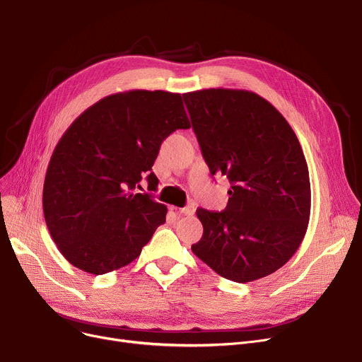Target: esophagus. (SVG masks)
<instances>
[{
	"label": "esophagus",
	"mask_w": 362,
	"mask_h": 362,
	"mask_svg": "<svg viewBox=\"0 0 362 362\" xmlns=\"http://www.w3.org/2000/svg\"><path fill=\"white\" fill-rule=\"evenodd\" d=\"M175 210H177V213L183 214V216H194L195 214V205H187L185 208H175Z\"/></svg>",
	"instance_id": "1"
}]
</instances>
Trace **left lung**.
Returning a JSON list of instances; mask_svg holds the SVG:
<instances>
[{"mask_svg":"<svg viewBox=\"0 0 362 362\" xmlns=\"http://www.w3.org/2000/svg\"><path fill=\"white\" fill-rule=\"evenodd\" d=\"M183 100L211 176L232 185L226 210H197L204 233L192 252L232 281L274 273L296 252L310 221V173L295 132L255 92L213 88Z\"/></svg>","mask_w":362,"mask_h":362,"instance_id":"left-lung-1","label":"left lung"}]
</instances>
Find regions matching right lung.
Returning <instances> with one entry per match:
<instances>
[{"label": "right lung", "instance_id": "right-lung-1", "mask_svg": "<svg viewBox=\"0 0 362 362\" xmlns=\"http://www.w3.org/2000/svg\"><path fill=\"white\" fill-rule=\"evenodd\" d=\"M182 95L135 89L95 103L57 144L44 182L45 223L64 258L90 274H105L136 259L165 223L167 206L136 192L161 142L189 129Z\"/></svg>", "mask_w": 362, "mask_h": 362}]
</instances>
